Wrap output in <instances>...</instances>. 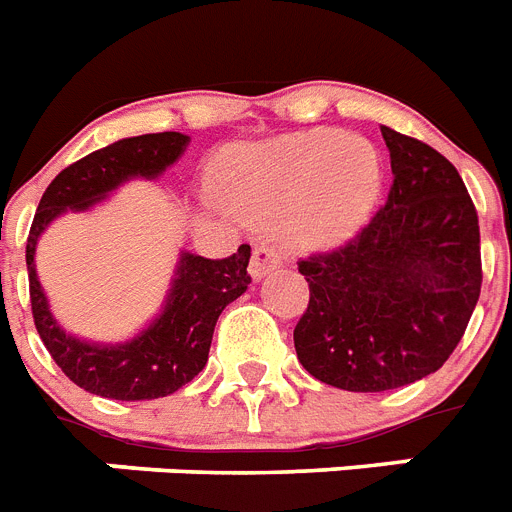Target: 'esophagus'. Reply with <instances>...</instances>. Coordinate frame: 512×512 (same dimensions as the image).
Instances as JSON below:
<instances>
[{"label":"esophagus","mask_w":512,"mask_h":512,"mask_svg":"<svg viewBox=\"0 0 512 512\" xmlns=\"http://www.w3.org/2000/svg\"><path fill=\"white\" fill-rule=\"evenodd\" d=\"M283 265V252L276 244H257L255 252H252V260H249V276L255 281H263L268 273L278 270Z\"/></svg>","instance_id":"obj_1"}]
</instances>
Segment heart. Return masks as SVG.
Returning a JSON list of instances; mask_svg holds the SVG:
<instances>
[{"mask_svg":"<svg viewBox=\"0 0 512 512\" xmlns=\"http://www.w3.org/2000/svg\"><path fill=\"white\" fill-rule=\"evenodd\" d=\"M218 190L247 221L278 218L289 247L328 252L349 242L375 208L382 161L362 137L317 127L229 148Z\"/></svg>","mask_w":512,"mask_h":512,"instance_id":"obj_1","label":"heart"}]
</instances>
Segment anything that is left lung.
Instances as JSON below:
<instances>
[{"instance_id":"1","label":"left lung","mask_w":512,"mask_h":512,"mask_svg":"<svg viewBox=\"0 0 512 512\" xmlns=\"http://www.w3.org/2000/svg\"><path fill=\"white\" fill-rule=\"evenodd\" d=\"M388 203L346 247L299 263L309 304L294 328L309 375L380 393L432 375L463 338L482 289L479 218L453 163L382 127Z\"/></svg>"}]
</instances>
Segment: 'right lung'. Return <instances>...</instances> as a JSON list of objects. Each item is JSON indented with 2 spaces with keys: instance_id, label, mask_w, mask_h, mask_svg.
I'll use <instances>...</instances> for the list:
<instances>
[{
  "instance_id": "1",
  "label": "right lung",
  "mask_w": 512,
  "mask_h": 512,
  "mask_svg": "<svg viewBox=\"0 0 512 512\" xmlns=\"http://www.w3.org/2000/svg\"><path fill=\"white\" fill-rule=\"evenodd\" d=\"M187 145L190 137L182 132L124 137L59 171L38 203L25 244L33 320L51 359L88 393L114 401H150L176 393L203 372L218 315L249 286V244L226 260L182 249L161 312L127 341H85L64 330L51 312L36 273L41 234L64 213H85L101 205L132 179H158L184 156Z\"/></svg>"
}]
</instances>
